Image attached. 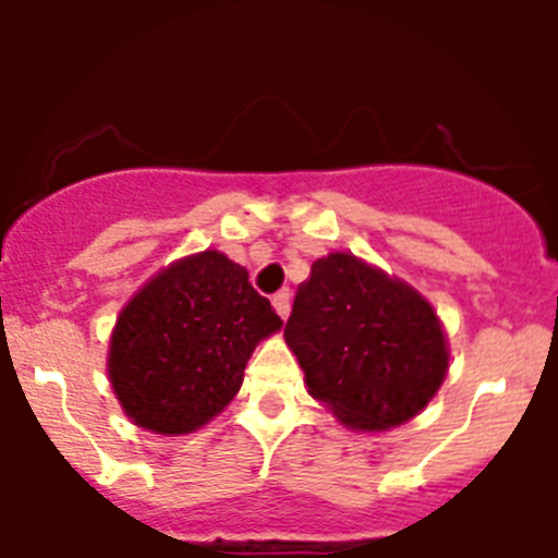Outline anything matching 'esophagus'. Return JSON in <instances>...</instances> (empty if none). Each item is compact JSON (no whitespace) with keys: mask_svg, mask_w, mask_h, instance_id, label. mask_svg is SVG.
<instances>
[{"mask_svg":"<svg viewBox=\"0 0 558 558\" xmlns=\"http://www.w3.org/2000/svg\"><path fill=\"white\" fill-rule=\"evenodd\" d=\"M274 307H276V313L282 315V318H288L290 315V290L288 288L279 290V293L274 295Z\"/></svg>","mask_w":558,"mask_h":558,"instance_id":"1","label":"esophagus"}]
</instances>
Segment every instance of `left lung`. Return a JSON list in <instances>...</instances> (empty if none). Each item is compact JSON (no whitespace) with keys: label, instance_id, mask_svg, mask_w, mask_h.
Here are the masks:
<instances>
[{"label":"left lung","instance_id":"obj_1","mask_svg":"<svg viewBox=\"0 0 558 558\" xmlns=\"http://www.w3.org/2000/svg\"><path fill=\"white\" fill-rule=\"evenodd\" d=\"M284 340L307 391L360 430L416 416L445 383V332L430 302L352 254L315 259Z\"/></svg>","mask_w":558,"mask_h":558}]
</instances>
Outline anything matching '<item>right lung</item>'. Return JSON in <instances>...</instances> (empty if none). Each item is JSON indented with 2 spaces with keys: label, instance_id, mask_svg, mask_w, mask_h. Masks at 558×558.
<instances>
[{
  "label": "right lung",
  "instance_id": "obj_1",
  "mask_svg": "<svg viewBox=\"0 0 558 558\" xmlns=\"http://www.w3.org/2000/svg\"><path fill=\"white\" fill-rule=\"evenodd\" d=\"M282 327L248 270L218 251L186 256L117 318L108 377L122 411L165 436L198 430L243 386L251 352Z\"/></svg>",
  "mask_w": 558,
  "mask_h": 558
}]
</instances>
